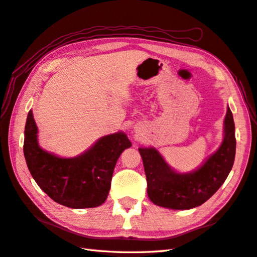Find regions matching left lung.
Returning <instances> with one entry per match:
<instances>
[{
	"label": "left lung",
	"instance_id": "8db88e82",
	"mask_svg": "<svg viewBox=\"0 0 257 257\" xmlns=\"http://www.w3.org/2000/svg\"><path fill=\"white\" fill-rule=\"evenodd\" d=\"M233 115L226 107L223 140L216 152L199 168L188 173L175 171L156 148H139L148 183V196L154 205L174 210H188L207 201L221 187L235 158Z\"/></svg>",
	"mask_w": 257,
	"mask_h": 257
}]
</instances>
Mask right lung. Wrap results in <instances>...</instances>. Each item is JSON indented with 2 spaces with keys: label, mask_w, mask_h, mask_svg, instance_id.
Wrapping results in <instances>:
<instances>
[{
  "label": "right lung",
  "mask_w": 257,
  "mask_h": 257,
  "mask_svg": "<svg viewBox=\"0 0 257 257\" xmlns=\"http://www.w3.org/2000/svg\"><path fill=\"white\" fill-rule=\"evenodd\" d=\"M130 147L127 135L118 131L101 137L79 156L58 157L39 146L33 110L27 115L24 156L28 170L52 200L73 209L94 208L105 202L117 160Z\"/></svg>",
  "instance_id": "obj_1"
}]
</instances>
